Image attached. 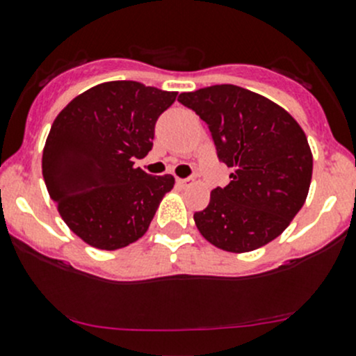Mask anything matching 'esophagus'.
<instances>
[{
    "label": "esophagus",
    "instance_id": "34e87169",
    "mask_svg": "<svg viewBox=\"0 0 356 356\" xmlns=\"http://www.w3.org/2000/svg\"><path fill=\"white\" fill-rule=\"evenodd\" d=\"M175 182H177L179 188H186V186H189V182H191V181H189V179H177Z\"/></svg>",
    "mask_w": 356,
    "mask_h": 356
}]
</instances>
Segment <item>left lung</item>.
I'll list each match as a JSON object with an SVG mask.
<instances>
[{
	"instance_id": "1",
	"label": "left lung",
	"mask_w": 356,
	"mask_h": 356,
	"mask_svg": "<svg viewBox=\"0 0 356 356\" xmlns=\"http://www.w3.org/2000/svg\"><path fill=\"white\" fill-rule=\"evenodd\" d=\"M209 127L219 161L233 168L226 188L195 212L205 240L227 252H250L284 233L305 205L313 156L299 123L270 99L236 85L179 95Z\"/></svg>"
}]
</instances>
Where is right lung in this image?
<instances>
[{
	"instance_id": "obj_1",
	"label": "right lung",
	"mask_w": 356,
	"mask_h": 356,
	"mask_svg": "<svg viewBox=\"0 0 356 356\" xmlns=\"http://www.w3.org/2000/svg\"><path fill=\"white\" fill-rule=\"evenodd\" d=\"M177 92L139 81H108L72 99L43 149V179L64 222L83 241L116 250L149 227L172 175L134 167L153 147L154 125Z\"/></svg>"
}]
</instances>
